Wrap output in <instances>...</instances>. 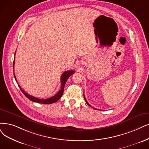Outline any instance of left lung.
<instances>
[{"instance_id": "left-lung-1", "label": "left lung", "mask_w": 149, "mask_h": 149, "mask_svg": "<svg viewBox=\"0 0 149 149\" xmlns=\"http://www.w3.org/2000/svg\"><path fill=\"white\" fill-rule=\"evenodd\" d=\"M84 100H85V101H86V103L89 106H91L92 107V106L90 104H89L87 102V100H86V98H85V96H84ZM94 109H95V108H93Z\"/></svg>"}]
</instances>
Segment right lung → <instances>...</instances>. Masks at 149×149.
I'll use <instances>...</instances> for the list:
<instances>
[{"label": "right lung", "mask_w": 149, "mask_h": 149, "mask_svg": "<svg viewBox=\"0 0 149 149\" xmlns=\"http://www.w3.org/2000/svg\"><path fill=\"white\" fill-rule=\"evenodd\" d=\"M14 65H15V59H14V61H13V70H14ZM13 72H14V70H13ZM74 73V71L73 70H69V71H65V72L62 74L61 76V90L59 91L54 96H53L49 98H47V99H40L38 98L37 97H35L32 95H29L28 93H27L26 92L24 91L22 88L20 87L19 85V87L21 89V91H22V92L24 93V95H25V96L28 98L30 100L32 101L33 102H36V103H41V104H52V103H54L60 99L61 98V97L62 96L63 93V91H64V87L65 85V83L67 82V80L68 79L69 77H70V76L72 75L73 73ZM14 73V76H15V78L16 81V76L15 75V73Z\"/></svg>", "instance_id": "1"}]
</instances>
